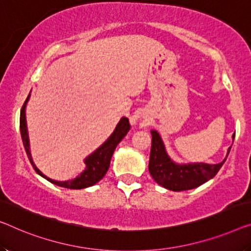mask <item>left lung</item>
Returning a JSON list of instances; mask_svg holds the SVG:
<instances>
[{
	"instance_id": "obj_1",
	"label": "left lung",
	"mask_w": 251,
	"mask_h": 251,
	"mask_svg": "<svg viewBox=\"0 0 251 251\" xmlns=\"http://www.w3.org/2000/svg\"><path fill=\"white\" fill-rule=\"evenodd\" d=\"M151 135L152 145L151 153H150L149 171L156 184L173 192L196 188L212 179L221 169L231 150V147L227 149L226 156L223 161L216 164L204 162L177 163L168 155L160 134L155 129H152ZM234 135L235 134L232 135L233 140Z\"/></svg>"
}]
</instances>
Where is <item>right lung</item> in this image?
<instances>
[{"label": "right lung", "mask_w": 251, "mask_h": 251, "mask_svg": "<svg viewBox=\"0 0 251 251\" xmlns=\"http://www.w3.org/2000/svg\"><path fill=\"white\" fill-rule=\"evenodd\" d=\"M29 98H30V93L28 95L27 99H25L20 113V133H21L22 143H24L25 153H27L29 161L31 162L33 169L36 170V173L42 176L43 178L47 179V180L51 182V184L57 185L59 187H64V188H69V189H83V188H87V187L96 185L97 182L101 180L108 171V169H109L110 160H111V156L114 154L116 147H117L119 142L125 137L126 134L128 133V130L130 129L128 118L122 117L121 121L118 122L117 126H116V128L114 129L113 134L108 137V140L104 142L103 144L100 145L96 151H93L91 154L88 155L87 158L84 159L85 169L82 171L76 178L70 179V180H65V181H57L51 178H48L47 176H45L42 171L36 167V164L32 161L31 152H30L27 119H25V107H27Z\"/></svg>", "instance_id": "right-lung-1"}]
</instances>
